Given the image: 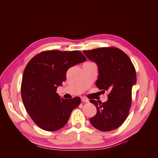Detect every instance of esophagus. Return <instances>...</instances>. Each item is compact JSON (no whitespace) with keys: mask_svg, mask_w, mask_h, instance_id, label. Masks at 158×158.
Segmentation results:
<instances>
[{"mask_svg":"<svg viewBox=\"0 0 158 158\" xmlns=\"http://www.w3.org/2000/svg\"><path fill=\"white\" fill-rule=\"evenodd\" d=\"M81 101L82 102H89V99H88L87 98H81Z\"/></svg>","mask_w":158,"mask_h":158,"instance_id":"1","label":"esophagus"}]
</instances>
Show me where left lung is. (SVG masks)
<instances>
[{"mask_svg":"<svg viewBox=\"0 0 158 158\" xmlns=\"http://www.w3.org/2000/svg\"><path fill=\"white\" fill-rule=\"evenodd\" d=\"M83 52L98 66L96 86L109 92L106 102L90 100L96 107L97 113L89 119V122L99 131H113L122 125L128 114L132 88L136 83L135 66L127 54L114 47H103Z\"/></svg>","mask_w":158,"mask_h":158,"instance_id":"1","label":"left lung"}]
</instances>
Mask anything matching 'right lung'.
Masks as SVG:
<instances>
[{
    "instance_id": "1",
    "label": "right lung",
    "mask_w": 158,
    "mask_h": 158,
    "mask_svg": "<svg viewBox=\"0 0 158 158\" xmlns=\"http://www.w3.org/2000/svg\"><path fill=\"white\" fill-rule=\"evenodd\" d=\"M86 60L78 51H48L37 55L23 74L21 95L27 113L36 125L47 131H56L67 123L80 98L63 99L56 93L66 78V71Z\"/></svg>"
}]
</instances>
